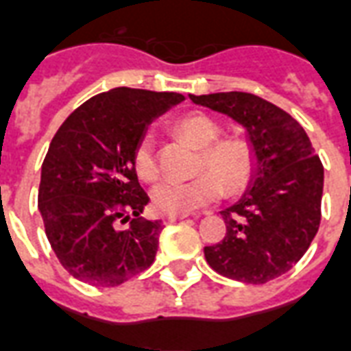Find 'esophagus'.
Here are the masks:
<instances>
[{"mask_svg": "<svg viewBox=\"0 0 351 351\" xmlns=\"http://www.w3.org/2000/svg\"><path fill=\"white\" fill-rule=\"evenodd\" d=\"M186 216H172V215H166L162 216V223H176V222H181V220H185Z\"/></svg>", "mask_w": 351, "mask_h": 351, "instance_id": "34e87169", "label": "esophagus"}]
</instances>
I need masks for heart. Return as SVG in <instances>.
I'll return each instance as SVG.
<instances>
[{"label":"heart","mask_w":351,"mask_h":351,"mask_svg":"<svg viewBox=\"0 0 351 351\" xmlns=\"http://www.w3.org/2000/svg\"><path fill=\"white\" fill-rule=\"evenodd\" d=\"M176 133L199 149L196 160V178L189 181L166 179L152 191V204L160 215L183 216L218 202L223 189L231 194L241 192L254 176V152L246 141L221 138L220 125L204 114H191L179 118ZM133 168L142 181H155L159 178V160L155 152V141L149 133L136 141L133 147Z\"/></svg>","instance_id":"b5f03b06"}]
</instances>
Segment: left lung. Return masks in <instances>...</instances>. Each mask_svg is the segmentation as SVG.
Wrapping results in <instances>:
<instances>
[{"label": "left lung", "instance_id": "left-lung-1", "mask_svg": "<svg viewBox=\"0 0 351 351\" xmlns=\"http://www.w3.org/2000/svg\"><path fill=\"white\" fill-rule=\"evenodd\" d=\"M191 99L246 128L257 160L252 189L239 204L222 210L226 237L205 247V259L229 279L268 283L304 257L320 228V157L289 112L255 94H191Z\"/></svg>", "mask_w": 351, "mask_h": 351}]
</instances>
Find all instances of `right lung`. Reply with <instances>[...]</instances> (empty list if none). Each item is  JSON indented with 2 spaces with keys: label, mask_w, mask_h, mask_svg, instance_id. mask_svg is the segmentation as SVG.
Wrapping results in <instances>:
<instances>
[{
  "label": "right lung",
  "mask_w": 351,
  "mask_h": 351,
  "mask_svg": "<svg viewBox=\"0 0 351 351\" xmlns=\"http://www.w3.org/2000/svg\"><path fill=\"white\" fill-rule=\"evenodd\" d=\"M185 97L118 86L77 107L55 133L42 162L38 209L66 272L94 287H116L154 265L162 222L136 216L149 202L133 147L146 125ZM130 228L120 230L118 223Z\"/></svg>",
  "instance_id": "right-lung-1"
}]
</instances>
